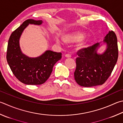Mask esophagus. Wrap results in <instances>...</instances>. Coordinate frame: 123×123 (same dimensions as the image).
<instances>
[{"instance_id":"34e87169","label":"esophagus","mask_w":123,"mask_h":123,"mask_svg":"<svg viewBox=\"0 0 123 123\" xmlns=\"http://www.w3.org/2000/svg\"><path fill=\"white\" fill-rule=\"evenodd\" d=\"M65 57H68V58L71 57V55L70 54H67L65 55Z\"/></svg>"}]
</instances>
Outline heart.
Listing matches in <instances>:
<instances>
[{
    "label": "heart",
    "instance_id": "heart-1",
    "mask_svg": "<svg viewBox=\"0 0 123 123\" xmlns=\"http://www.w3.org/2000/svg\"><path fill=\"white\" fill-rule=\"evenodd\" d=\"M83 38V35L81 34H75L74 35L69 36L66 37V40L69 42H76L81 40Z\"/></svg>",
    "mask_w": 123,
    "mask_h": 123
}]
</instances>
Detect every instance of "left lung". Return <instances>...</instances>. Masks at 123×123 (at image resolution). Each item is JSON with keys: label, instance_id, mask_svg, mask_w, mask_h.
<instances>
[{"label": "left lung", "instance_id": "left-lung-1", "mask_svg": "<svg viewBox=\"0 0 123 123\" xmlns=\"http://www.w3.org/2000/svg\"><path fill=\"white\" fill-rule=\"evenodd\" d=\"M103 41L107 44V49L103 54L96 53L99 43L80 49L76 52L78 57L75 59L74 75L75 81L81 86L103 85L111 74L118 57L116 35L113 31H110Z\"/></svg>", "mask_w": 123, "mask_h": 123}]
</instances>
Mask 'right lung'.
Segmentation results:
<instances>
[{"label":"right lung","mask_w":123,"mask_h":123,"mask_svg":"<svg viewBox=\"0 0 123 123\" xmlns=\"http://www.w3.org/2000/svg\"><path fill=\"white\" fill-rule=\"evenodd\" d=\"M42 20L28 19L13 31L9 38L7 49V62L13 74L22 83L30 85H42L51 74L54 65L62 58L61 52L47 50L37 58H29L22 54L19 38L28 25L42 24Z\"/></svg>","instance_id":"1"}]
</instances>
